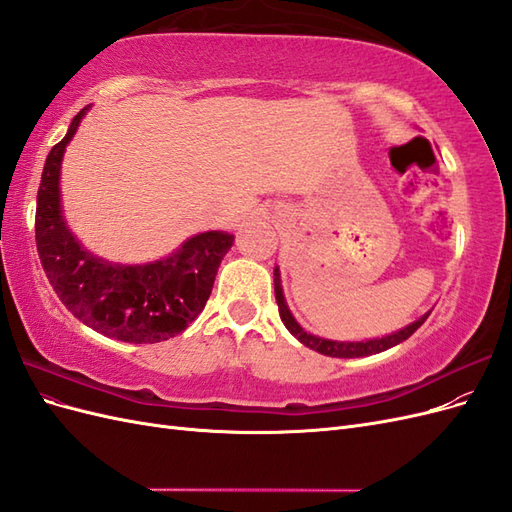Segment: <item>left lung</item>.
<instances>
[{"mask_svg": "<svg viewBox=\"0 0 512 512\" xmlns=\"http://www.w3.org/2000/svg\"><path fill=\"white\" fill-rule=\"evenodd\" d=\"M273 284H275V301L277 307H280V318L284 322V327L299 339L303 346H307L309 350H316L324 356H335V359H361V356H369V354H378L389 350L401 342H406V339L421 327V324L429 318V312H425L421 318H416L414 322H410L408 327L393 331L389 335H382V337H371V339H361V342H337V339H327V337H318L314 333H307L301 324L297 322V318L292 316L290 307L286 303L284 297V288H282V277H280V267L273 269Z\"/></svg>", "mask_w": 512, "mask_h": 512, "instance_id": "left-lung-1", "label": "left lung"}]
</instances>
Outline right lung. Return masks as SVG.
<instances>
[{"mask_svg": "<svg viewBox=\"0 0 512 512\" xmlns=\"http://www.w3.org/2000/svg\"><path fill=\"white\" fill-rule=\"evenodd\" d=\"M89 106L46 156L36 205V247L59 301L74 318L104 337L128 344H156L188 329L203 312L220 262L235 235L207 230L185 239L164 258L123 265L76 239L61 203V162Z\"/></svg>", "mask_w": 512, "mask_h": 512, "instance_id": "1", "label": "right lung"}]
</instances>
